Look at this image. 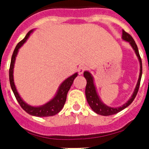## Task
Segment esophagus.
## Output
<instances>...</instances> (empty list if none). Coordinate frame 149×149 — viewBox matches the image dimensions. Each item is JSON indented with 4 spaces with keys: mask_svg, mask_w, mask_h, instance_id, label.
Masks as SVG:
<instances>
[{
    "mask_svg": "<svg viewBox=\"0 0 149 149\" xmlns=\"http://www.w3.org/2000/svg\"><path fill=\"white\" fill-rule=\"evenodd\" d=\"M87 70V67L85 65H81L79 68V75L82 74L85 70Z\"/></svg>",
    "mask_w": 149,
    "mask_h": 149,
    "instance_id": "1",
    "label": "esophagus"
}]
</instances>
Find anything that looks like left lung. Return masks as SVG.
Instances as JSON below:
<instances>
[{"label":"left lung","instance_id":"obj_1","mask_svg":"<svg viewBox=\"0 0 149 149\" xmlns=\"http://www.w3.org/2000/svg\"><path fill=\"white\" fill-rule=\"evenodd\" d=\"M123 39L124 40H125V41L129 42L130 45L132 46V47L133 48V49H134L135 52H136V55H137L138 58H139V59L140 65H141L139 79V81H138L137 85H136V88H135V91L134 92H133V95H132L131 98L127 102V103L124 104L123 106L115 108L110 107H108L107 106L106 104H103L101 100H100V99L99 98V96L97 95V91H96L95 86H94V79H93V77L91 76V75L90 74V73H88V71H85L84 73V77H85V79H86L87 82L85 89L86 97L87 102H88V104H89V106L91 107V108L93 109L94 112L99 114V115H104V116L115 115V114H117L118 112H120L121 110H123L125 108L128 107L130 104L133 102L134 99L136 98V95H137L138 94V91H139V89L141 76H142V61H141V56H140L139 55V49H138L137 45L136 44V42L134 41V40H133V37H131V35H130L128 33L125 31L124 30H123Z\"/></svg>","mask_w":149,"mask_h":149}]
</instances>
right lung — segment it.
I'll use <instances>...</instances> for the list:
<instances>
[{
  "label": "right lung",
  "mask_w": 149,
  "mask_h": 149,
  "mask_svg": "<svg viewBox=\"0 0 149 149\" xmlns=\"http://www.w3.org/2000/svg\"><path fill=\"white\" fill-rule=\"evenodd\" d=\"M33 30H30L26 34V37L19 42L15 48L14 51L13 52V55L11 57V61H10V68H9V81L10 87L13 91V94H14L15 97H16V100L18 101L20 106L22 107V109L27 112L29 115H33V116L37 117H49L53 116V115L58 114L61 109L63 107L64 104H65L66 101V97H67V94L68 92L69 89H70V86L73 83V81L76 79V76H78L77 73L73 74V76H70L65 79L61 85L60 86L59 89H58V93L56 94L55 97L52 99L51 101L45 104V105H42L41 107H31L26 104L22 98L20 97L19 94H18L17 91H16V86L14 85V82H13V66H14L15 60H16V55L18 53L19 49L23 45L24 43L26 41L27 38L29 36V34L32 32Z\"/></svg>",
  "instance_id": "obj_1"
}]
</instances>
